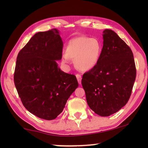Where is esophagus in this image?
Listing matches in <instances>:
<instances>
[{
    "mask_svg": "<svg viewBox=\"0 0 148 148\" xmlns=\"http://www.w3.org/2000/svg\"><path fill=\"white\" fill-rule=\"evenodd\" d=\"M76 76L77 77V82H78V84H81V83H82V76H81V75L77 74L76 75Z\"/></svg>",
    "mask_w": 148,
    "mask_h": 148,
    "instance_id": "esophagus-1",
    "label": "esophagus"
}]
</instances>
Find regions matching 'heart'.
Segmentation results:
<instances>
[{
  "instance_id": "heart-1",
  "label": "heart",
  "mask_w": 148,
  "mask_h": 148,
  "mask_svg": "<svg viewBox=\"0 0 148 148\" xmlns=\"http://www.w3.org/2000/svg\"><path fill=\"white\" fill-rule=\"evenodd\" d=\"M102 44L97 38L79 36L71 40L67 44L65 53L62 56L64 64L71 63V59L77 69L88 71L97 66L101 59Z\"/></svg>"
}]
</instances>
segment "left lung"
Segmentation results:
<instances>
[{"instance_id":"1","label":"left lung","mask_w":148,"mask_h":148,"mask_svg":"<svg viewBox=\"0 0 148 148\" xmlns=\"http://www.w3.org/2000/svg\"><path fill=\"white\" fill-rule=\"evenodd\" d=\"M103 40L99 64L83 75L82 84L90 108L106 117L127 103L136 71L132 50L116 32L104 30Z\"/></svg>"}]
</instances>
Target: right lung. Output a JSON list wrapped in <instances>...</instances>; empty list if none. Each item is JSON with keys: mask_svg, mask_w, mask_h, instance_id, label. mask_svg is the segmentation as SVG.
<instances>
[{"mask_svg": "<svg viewBox=\"0 0 148 148\" xmlns=\"http://www.w3.org/2000/svg\"><path fill=\"white\" fill-rule=\"evenodd\" d=\"M62 46L59 31L53 29L35 34L17 55L15 86L25 108L39 118L56 119L78 87L74 75L58 67Z\"/></svg>", "mask_w": 148, "mask_h": 148, "instance_id": "right-lung-1", "label": "right lung"}]
</instances>
